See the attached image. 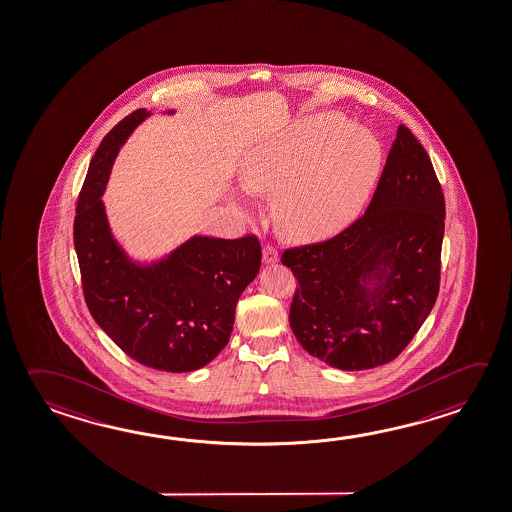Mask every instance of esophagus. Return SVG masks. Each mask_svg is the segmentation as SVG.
<instances>
[{"label": "esophagus", "mask_w": 512, "mask_h": 512, "mask_svg": "<svg viewBox=\"0 0 512 512\" xmlns=\"http://www.w3.org/2000/svg\"><path fill=\"white\" fill-rule=\"evenodd\" d=\"M277 261H279V253H277V250H273L271 246H266L264 251H262V262L268 266V264H275Z\"/></svg>", "instance_id": "1"}]
</instances>
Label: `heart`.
<instances>
[{
    "label": "heart",
    "mask_w": 512,
    "mask_h": 512,
    "mask_svg": "<svg viewBox=\"0 0 512 512\" xmlns=\"http://www.w3.org/2000/svg\"><path fill=\"white\" fill-rule=\"evenodd\" d=\"M346 117L311 114L255 148L242 163V184L275 193L279 232L295 242L322 241L357 213L382 159L375 135Z\"/></svg>",
    "instance_id": "1"
}]
</instances>
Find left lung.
I'll list each match as a JSON object with an SVG mask.
<instances>
[{"mask_svg": "<svg viewBox=\"0 0 512 512\" xmlns=\"http://www.w3.org/2000/svg\"><path fill=\"white\" fill-rule=\"evenodd\" d=\"M444 219L433 163L400 125L366 213L329 241L282 253L299 280L290 326L300 346L342 371L395 360L438 297Z\"/></svg>", "mask_w": 512, "mask_h": 512, "instance_id": "1", "label": "left lung"}]
</instances>
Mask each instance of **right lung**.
I'll return each instance as SVG.
<instances>
[{"instance_id": "obj_1", "label": "right lung", "mask_w": 512, "mask_h": 512, "mask_svg": "<svg viewBox=\"0 0 512 512\" xmlns=\"http://www.w3.org/2000/svg\"><path fill=\"white\" fill-rule=\"evenodd\" d=\"M150 116L146 108L135 110L101 141L79 193L74 246L97 326L139 364L188 373L228 344L239 297L261 270V244L253 235L235 241L192 235L154 261L126 253L101 197L121 146Z\"/></svg>"}]
</instances>
